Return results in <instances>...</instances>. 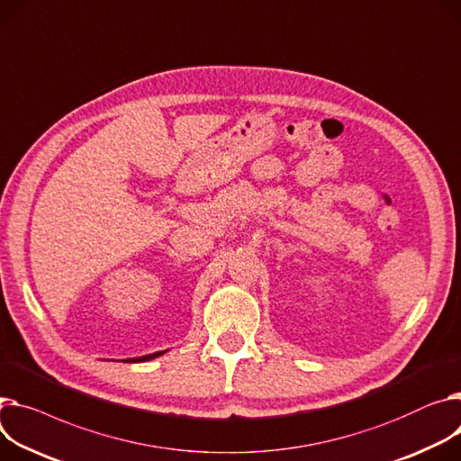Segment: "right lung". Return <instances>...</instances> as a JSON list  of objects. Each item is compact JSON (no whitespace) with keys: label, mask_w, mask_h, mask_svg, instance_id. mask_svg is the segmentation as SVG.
Masks as SVG:
<instances>
[{"label":"right lung","mask_w":461,"mask_h":461,"mask_svg":"<svg viewBox=\"0 0 461 461\" xmlns=\"http://www.w3.org/2000/svg\"><path fill=\"white\" fill-rule=\"evenodd\" d=\"M167 350H163V352H153V354H148V356H140V357H130V359H124L126 363H139V361H149V359H153V357H158V356H161V354H165Z\"/></svg>","instance_id":"obj_1"}]
</instances>
